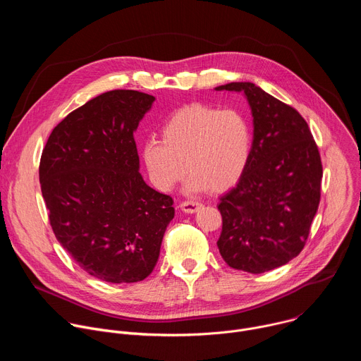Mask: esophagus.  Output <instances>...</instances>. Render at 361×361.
Returning <instances> with one entry per match:
<instances>
[{
    "instance_id": "esophagus-1",
    "label": "esophagus",
    "mask_w": 361,
    "mask_h": 361,
    "mask_svg": "<svg viewBox=\"0 0 361 361\" xmlns=\"http://www.w3.org/2000/svg\"><path fill=\"white\" fill-rule=\"evenodd\" d=\"M180 207L184 213H188V214H192V213H197L200 209H201V204L197 202V201H183L180 204Z\"/></svg>"
}]
</instances>
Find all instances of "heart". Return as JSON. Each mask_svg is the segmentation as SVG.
<instances>
[{
	"label": "heart",
	"mask_w": 361,
	"mask_h": 361,
	"mask_svg": "<svg viewBox=\"0 0 361 361\" xmlns=\"http://www.w3.org/2000/svg\"><path fill=\"white\" fill-rule=\"evenodd\" d=\"M251 147V128L240 111L191 104L164 123L161 141L149 140L142 145L141 157L160 191L173 190L187 167L188 191L223 192L244 174Z\"/></svg>",
	"instance_id": "heart-1"
}]
</instances>
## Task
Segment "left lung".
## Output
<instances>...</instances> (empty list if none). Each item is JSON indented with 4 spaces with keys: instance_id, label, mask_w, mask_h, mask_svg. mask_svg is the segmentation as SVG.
Instances as JSON below:
<instances>
[{
    "instance_id": "1",
    "label": "left lung",
    "mask_w": 361,
    "mask_h": 361,
    "mask_svg": "<svg viewBox=\"0 0 361 361\" xmlns=\"http://www.w3.org/2000/svg\"><path fill=\"white\" fill-rule=\"evenodd\" d=\"M216 91L243 92L252 116L248 166L220 198L224 262L252 274L287 264L302 250L320 202L323 167L305 120L252 82Z\"/></svg>"
}]
</instances>
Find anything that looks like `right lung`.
<instances>
[{"label":"right lung","mask_w":361,"mask_h":361,"mask_svg":"<svg viewBox=\"0 0 361 361\" xmlns=\"http://www.w3.org/2000/svg\"><path fill=\"white\" fill-rule=\"evenodd\" d=\"M156 97L113 90L70 113L49 134L39 161L51 227L90 276L141 281L159 260L173 198L145 184L134 133Z\"/></svg>","instance_id":"1"}]
</instances>
